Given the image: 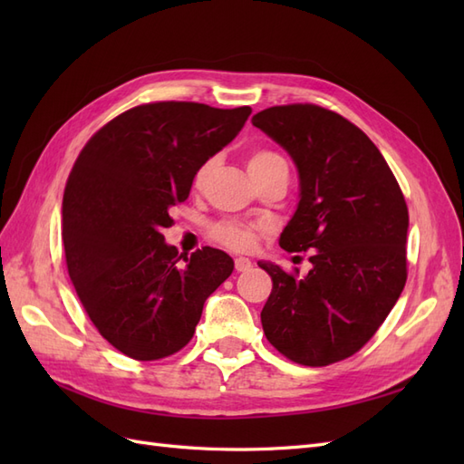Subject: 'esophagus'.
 Masks as SVG:
<instances>
[{
  "label": "esophagus",
  "instance_id": "1",
  "mask_svg": "<svg viewBox=\"0 0 464 464\" xmlns=\"http://www.w3.org/2000/svg\"><path fill=\"white\" fill-rule=\"evenodd\" d=\"M251 263L247 257H236V261H234V266H236V271L237 273H244V271H249L251 269Z\"/></svg>",
  "mask_w": 464,
  "mask_h": 464
}]
</instances>
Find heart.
<instances>
[{"label":"heart","mask_w":464,"mask_h":464,"mask_svg":"<svg viewBox=\"0 0 464 464\" xmlns=\"http://www.w3.org/2000/svg\"><path fill=\"white\" fill-rule=\"evenodd\" d=\"M275 164H286V162L283 160V157H278L276 152L257 150L249 157L247 170L249 174H256ZM210 166H213V162H207L199 168L198 176H195V184H201V181L207 178ZM256 232L257 230L254 227H247V224H240V222H222L213 228V236L217 240L232 249H249L256 244Z\"/></svg>","instance_id":"heart-1"}]
</instances>
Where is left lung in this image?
<instances>
[{"label": "left lung", "mask_w": 464, "mask_h": 464, "mask_svg": "<svg viewBox=\"0 0 464 464\" xmlns=\"http://www.w3.org/2000/svg\"><path fill=\"white\" fill-rule=\"evenodd\" d=\"M251 123L298 170L300 201L278 244L312 249L305 276L257 263L273 278L263 331L288 360L329 366L358 353L397 304L406 283L409 208L383 154L334 111L273 106Z\"/></svg>", "instance_id": "obj_1"}]
</instances>
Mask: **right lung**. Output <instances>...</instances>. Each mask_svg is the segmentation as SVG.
<instances>
[{"label": "right lung", "mask_w": 464, "mask_h": 464, "mask_svg": "<svg viewBox=\"0 0 464 464\" xmlns=\"http://www.w3.org/2000/svg\"><path fill=\"white\" fill-rule=\"evenodd\" d=\"M249 114V106L143 104L96 131L75 160L62 203L67 271L98 333L125 356L149 362L184 348L207 298L232 275L224 251L178 254L162 230Z\"/></svg>", "instance_id": "add662e5"}]
</instances>
